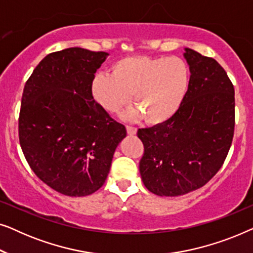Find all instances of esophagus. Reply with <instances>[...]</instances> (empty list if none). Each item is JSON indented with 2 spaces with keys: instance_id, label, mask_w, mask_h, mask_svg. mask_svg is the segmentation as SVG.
Returning a JSON list of instances; mask_svg holds the SVG:
<instances>
[{
  "instance_id": "obj_1",
  "label": "esophagus",
  "mask_w": 253,
  "mask_h": 253,
  "mask_svg": "<svg viewBox=\"0 0 253 253\" xmlns=\"http://www.w3.org/2000/svg\"><path fill=\"white\" fill-rule=\"evenodd\" d=\"M126 131H127V134H130V136H132V134L137 133L136 127L131 126H126Z\"/></svg>"
}]
</instances>
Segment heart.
Segmentation results:
<instances>
[{
    "label": "heart",
    "instance_id": "b5f03b06",
    "mask_svg": "<svg viewBox=\"0 0 253 253\" xmlns=\"http://www.w3.org/2000/svg\"><path fill=\"white\" fill-rule=\"evenodd\" d=\"M190 69L181 57L130 56L116 61L112 74L99 72L91 82V92L102 108L119 113L132 94L126 119L144 117L159 124L177 112L186 94Z\"/></svg>",
    "mask_w": 253,
    "mask_h": 253
}]
</instances>
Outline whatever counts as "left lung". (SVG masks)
I'll list each match as a JSON object with an SVG mask.
<instances>
[{
	"instance_id": "obj_1",
	"label": "left lung",
	"mask_w": 253,
	"mask_h": 253,
	"mask_svg": "<svg viewBox=\"0 0 253 253\" xmlns=\"http://www.w3.org/2000/svg\"><path fill=\"white\" fill-rule=\"evenodd\" d=\"M190 67L186 94L164 123L138 130L144 144L139 171L158 196H181L202 188L219 171L235 127L234 85L212 57L185 48Z\"/></svg>"
}]
</instances>
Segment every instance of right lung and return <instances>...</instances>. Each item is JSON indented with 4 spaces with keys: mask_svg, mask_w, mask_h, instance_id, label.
Here are the masks:
<instances>
[{
    "mask_svg": "<svg viewBox=\"0 0 253 253\" xmlns=\"http://www.w3.org/2000/svg\"><path fill=\"white\" fill-rule=\"evenodd\" d=\"M107 55L79 47L48 54L24 87L20 147L34 174L62 195L88 196L101 188L126 136L91 92Z\"/></svg>",
    "mask_w": 253,
    "mask_h": 253,
    "instance_id": "right-lung-1",
    "label": "right lung"
}]
</instances>
